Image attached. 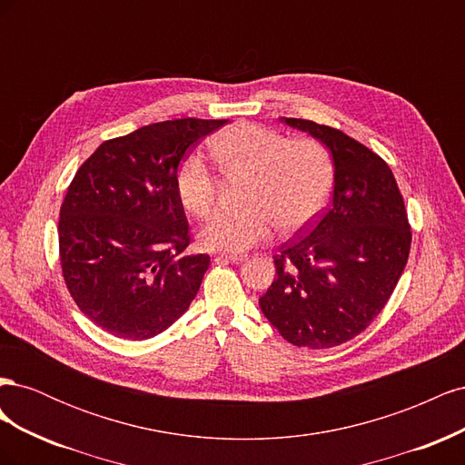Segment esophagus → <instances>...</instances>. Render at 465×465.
<instances>
[{
    "label": "esophagus",
    "instance_id": "1",
    "mask_svg": "<svg viewBox=\"0 0 465 465\" xmlns=\"http://www.w3.org/2000/svg\"><path fill=\"white\" fill-rule=\"evenodd\" d=\"M217 260H223V262H232V263H241L246 260V254H219Z\"/></svg>",
    "mask_w": 465,
    "mask_h": 465
}]
</instances>
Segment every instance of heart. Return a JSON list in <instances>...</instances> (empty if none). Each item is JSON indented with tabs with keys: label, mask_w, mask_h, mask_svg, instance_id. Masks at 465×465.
I'll list each match as a JSON object with an SVG mask.
<instances>
[{
	"label": "heart",
	"mask_w": 465,
	"mask_h": 465,
	"mask_svg": "<svg viewBox=\"0 0 465 465\" xmlns=\"http://www.w3.org/2000/svg\"><path fill=\"white\" fill-rule=\"evenodd\" d=\"M223 176L246 182L242 213L211 219L200 241L207 250L244 252L272 234L299 232L316 221L333 190L335 164L318 139L297 137L241 122L223 130L211 143ZM221 182L200 154H190L176 173L180 203L198 219L213 215Z\"/></svg>",
	"instance_id": "1"
}]
</instances>
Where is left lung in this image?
Instances as JSON below:
<instances>
[{
  "instance_id": "left-lung-1",
  "label": "left lung",
  "mask_w": 465,
  "mask_h": 465,
  "mask_svg": "<svg viewBox=\"0 0 465 465\" xmlns=\"http://www.w3.org/2000/svg\"><path fill=\"white\" fill-rule=\"evenodd\" d=\"M331 151L333 198L273 256L277 277L260 308L283 340L330 349L369 328L405 270L411 224L388 163L341 130L283 118Z\"/></svg>"
}]
</instances>
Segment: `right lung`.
I'll return each mask as SVG.
<instances>
[{"label": "right lung", "mask_w": 465, "mask_h": 465, "mask_svg": "<svg viewBox=\"0 0 465 465\" xmlns=\"http://www.w3.org/2000/svg\"><path fill=\"white\" fill-rule=\"evenodd\" d=\"M227 120L182 118L108 139L60 209L62 275L79 311L120 340L159 335L188 311L209 267L176 192L186 153Z\"/></svg>", "instance_id": "1"}]
</instances>
